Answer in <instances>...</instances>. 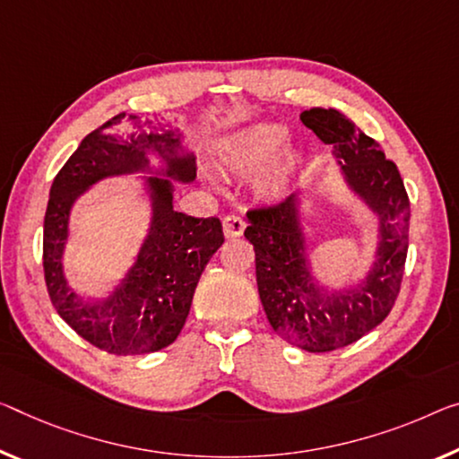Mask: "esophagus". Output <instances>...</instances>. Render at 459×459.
<instances>
[{
  "label": "esophagus",
  "instance_id": "34e87169",
  "mask_svg": "<svg viewBox=\"0 0 459 459\" xmlns=\"http://www.w3.org/2000/svg\"><path fill=\"white\" fill-rule=\"evenodd\" d=\"M246 221L242 215H228L223 220V234L225 238H239L244 234Z\"/></svg>",
  "mask_w": 459,
  "mask_h": 459
}]
</instances>
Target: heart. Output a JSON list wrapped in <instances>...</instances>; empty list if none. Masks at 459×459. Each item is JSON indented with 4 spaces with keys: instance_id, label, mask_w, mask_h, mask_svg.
<instances>
[{
    "instance_id": "obj_1",
    "label": "heart",
    "mask_w": 459,
    "mask_h": 459,
    "mask_svg": "<svg viewBox=\"0 0 459 459\" xmlns=\"http://www.w3.org/2000/svg\"><path fill=\"white\" fill-rule=\"evenodd\" d=\"M289 131L279 123H254L225 135L217 147L221 166L238 178H248L269 164L258 178V193L264 199H279L291 186L295 174L303 166V150L287 145Z\"/></svg>"
}]
</instances>
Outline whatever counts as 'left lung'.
Wrapping results in <instances>:
<instances>
[{
	"label": "left lung",
	"instance_id": "obj_1",
	"mask_svg": "<svg viewBox=\"0 0 459 459\" xmlns=\"http://www.w3.org/2000/svg\"><path fill=\"white\" fill-rule=\"evenodd\" d=\"M301 123L334 147L342 185L377 220V248L365 277L330 287L314 274L303 193L248 211L256 283L274 333L307 352L342 349L385 320L404 273L411 203L394 161L336 108L303 110Z\"/></svg>",
	"mask_w": 459,
	"mask_h": 459
}]
</instances>
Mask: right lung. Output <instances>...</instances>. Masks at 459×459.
<instances>
[{"mask_svg":"<svg viewBox=\"0 0 459 459\" xmlns=\"http://www.w3.org/2000/svg\"><path fill=\"white\" fill-rule=\"evenodd\" d=\"M150 118L125 112L83 137L55 176L45 213L42 266L57 314L77 334L110 355H145L168 347L185 326L196 283L223 244L217 217L174 209L176 182L195 180V156L178 129H147ZM156 157L158 165H152ZM141 173L151 225L138 256L102 300L77 294L62 256L74 203L98 181Z\"/></svg>","mask_w":459,"mask_h":459,"instance_id":"1","label":"right lung"}]
</instances>
